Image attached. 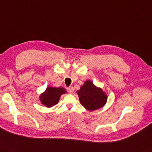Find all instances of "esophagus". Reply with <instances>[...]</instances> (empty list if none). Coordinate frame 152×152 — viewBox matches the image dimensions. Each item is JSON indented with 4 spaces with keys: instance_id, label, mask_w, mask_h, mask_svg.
Returning a JSON list of instances; mask_svg holds the SVG:
<instances>
[{
    "instance_id": "esophagus-1",
    "label": "esophagus",
    "mask_w": 152,
    "mask_h": 152,
    "mask_svg": "<svg viewBox=\"0 0 152 152\" xmlns=\"http://www.w3.org/2000/svg\"><path fill=\"white\" fill-rule=\"evenodd\" d=\"M66 90H67L69 93H72L74 91V88L72 87H69L68 88H66Z\"/></svg>"
}]
</instances>
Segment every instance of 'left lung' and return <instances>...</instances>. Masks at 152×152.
Here are the masks:
<instances>
[{"mask_svg":"<svg viewBox=\"0 0 152 152\" xmlns=\"http://www.w3.org/2000/svg\"><path fill=\"white\" fill-rule=\"evenodd\" d=\"M76 93L81 104L90 111L104 107L107 102L106 93L101 88L95 86L90 80H86Z\"/></svg>","mask_w":152,"mask_h":152,"instance_id":"8db88e82","label":"left lung"}]
</instances>
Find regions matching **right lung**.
I'll list each match as a JSON object with an SVG mask.
<instances>
[{"label":"right lung","instance_id":"add662e5","mask_svg":"<svg viewBox=\"0 0 152 152\" xmlns=\"http://www.w3.org/2000/svg\"><path fill=\"white\" fill-rule=\"evenodd\" d=\"M66 93V91L62 87H53L49 86L46 89L45 92L40 95L39 99L42 104L47 107H51L58 103L61 95Z\"/></svg>","mask_w":152,"mask_h":152}]
</instances>
